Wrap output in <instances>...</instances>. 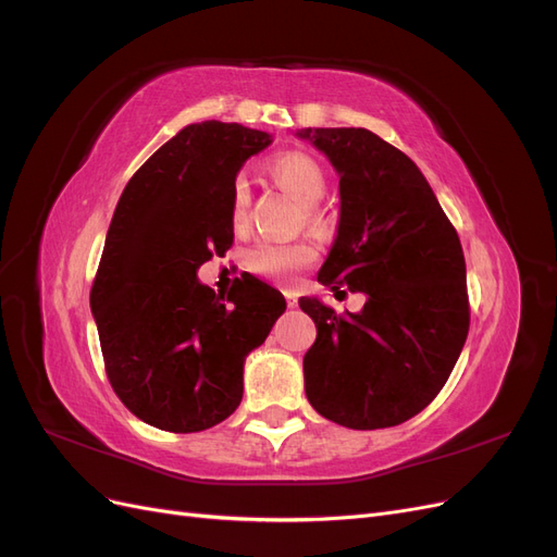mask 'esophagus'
Segmentation results:
<instances>
[{
  "label": "esophagus",
  "instance_id": "34e87169",
  "mask_svg": "<svg viewBox=\"0 0 557 557\" xmlns=\"http://www.w3.org/2000/svg\"><path fill=\"white\" fill-rule=\"evenodd\" d=\"M283 295H285V301H288V307H290V309H295V307H297V293H293V290H285Z\"/></svg>",
  "mask_w": 557,
  "mask_h": 557
}]
</instances>
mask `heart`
I'll return each instance as SVG.
<instances>
[{
    "label": "heart",
    "mask_w": 557,
    "mask_h": 557,
    "mask_svg": "<svg viewBox=\"0 0 557 557\" xmlns=\"http://www.w3.org/2000/svg\"><path fill=\"white\" fill-rule=\"evenodd\" d=\"M269 174L281 185V188L295 197L301 207H307V215L315 221V205L323 199L327 190V176L313 158L305 153H283L272 164ZM248 183L239 178L232 188V225L244 227L248 215ZM315 248L307 242L278 244V242H260L248 250L246 264L252 274L272 278V281H290L297 272L315 262Z\"/></svg>",
    "instance_id": "heart-1"
}]
</instances>
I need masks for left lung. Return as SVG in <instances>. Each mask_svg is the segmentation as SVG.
Instances as JSON below:
<instances>
[{"label":"left lung","mask_w":557,"mask_h":557,"mask_svg":"<svg viewBox=\"0 0 557 557\" xmlns=\"http://www.w3.org/2000/svg\"><path fill=\"white\" fill-rule=\"evenodd\" d=\"M339 174V225L318 281L334 297L362 293L336 315L315 297L305 356L311 407L350 430L404 423L440 395L469 332L458 232L416 162L364 127L297 129Z\"/></svg>","instance_id":"1"}]
</instances>
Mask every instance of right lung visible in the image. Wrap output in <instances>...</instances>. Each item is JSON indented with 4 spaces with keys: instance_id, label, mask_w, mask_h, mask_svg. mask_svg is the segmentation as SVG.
<instances>
[{
    "instance_id": "add662e5",
    "label": "right lung",
    "mask_w": 557,
    "mask_h": 557,
    "mask_svg": "<svg viewBox=\"0 0 557 557\" xmlns=\"http://www.w3.org/2000/svg\"><path fill=\"white\" fill-rule=\"evenodd\" d=\"M269 144L272 134L239 123L185 125L117 199L90 309L113 393L158 430L201 432L232 416L246 356L285 311L283 295L250 274L227 297L197 278L232 246L234 181Z\"/></svg>"
}]
</instances>
